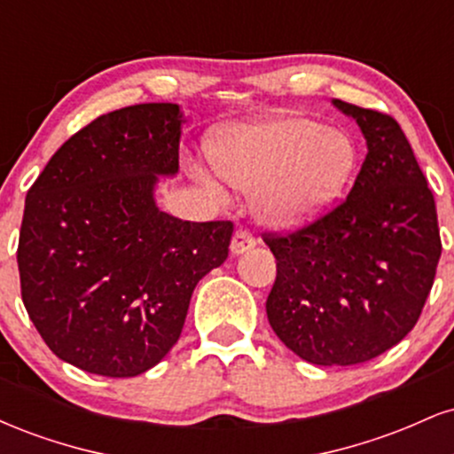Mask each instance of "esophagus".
Returning <instances> with one entry per match:
<instances>
[{"label":"esophagus","instance_id":"obj_1","mask_svg":"<svg viewBox=\"0 0 454 454\" xmlns=\"http://www.w3.org/2000/svg\"><path fill=\"white\" fill-rule=\"evenodd\" d=\"M254 245H256V239H254V234L249 231H245V228H239L237 232H234L232 237V243H231V252L232 254H243L247 252V249H252Z\"/></svg>","mask_w":454,"mask_h":454}]
</instances>
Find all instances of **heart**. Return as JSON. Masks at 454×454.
<instances>
[{"instance_id": "1", "label": "heart", "mask_w": 454, "mask_h": 454, "mask_svg": "<svg viewBox=\"0 0 454 454\" xmlns=\"http://www.w3.org/2000/svg\"><path fill=\"white\" fill-rule=\"evenodd\" d=\"M215 170L239 190L254 192L260 222L273 228H294L316 220L340 196L356 166V147L340 129L305 117L228 128L211 147ZM215 198L222 187L196 173Z\"/></svg>"}]
</instances>
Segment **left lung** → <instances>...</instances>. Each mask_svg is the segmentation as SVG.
Segmentation results:
<instances>
[{
	"label": "left lung",
	"mask_w": 454,
	"mask_h": 454,
	"mask_svg": "<svg viewBox=\"0 0 454 454\" xmlns=\"http://www.w3.org/2000/svg\"><path fill=\"white\" fill-rule=\"evenodd\" d=\"M367 155L350 194L294 232H264L278 260L267 299L275 335L307 363L356 364L419 322L442 241L435 200L403 129L387 113L333 100Z\"/></svg>",
	"instance_id": "left-lung-1"
}]
</instances>
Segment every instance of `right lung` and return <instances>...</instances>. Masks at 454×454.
I'll use <instances>...</instances> for the list:
<instances>
[{"mask_svg":"<svg viewBox=\"0 0 454 454\" xmlns=\"http://www.w3.org/2000/svg\"><path fill=\"white\" fill-rule=\"evenodd\" d=\"M176 104L93 119L55 151L25 198L23 305L61 361L106 378L158 364L184 331L196 284L228 258L232 222L160 211L158 176L179 170Z\"/></svg>","mask_w":454,"mask_h":454,"instance_id":"right-lung-1","label":"right lung"}]
</instances>
